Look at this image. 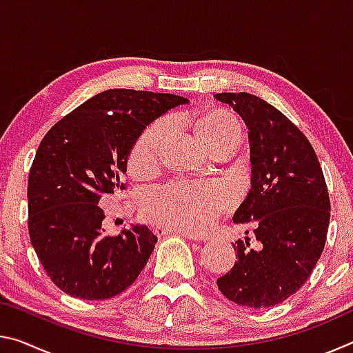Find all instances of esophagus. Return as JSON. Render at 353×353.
Returning a JSON list of instances; mask_svg holds the SVG:
<instances>
[{"label":"esophagus","mask_w":353,"mask_h":353,"mask_svg":"<svg viewBox=\"0 0 353 353\" xmlns=\"http://www.w3.org/2000/svg\"><path fill=\"white\" fill-rule=\"evenodd\" d=\"M154 230H155V234H157V235L177 234V235H182L183 238H187V240H191V241H199L201 240V238H198L194 234H190V232H185V230H181V229H172V227L157 225V227H154Z\"/></svg>","instance_id":"1"}]
</instances>
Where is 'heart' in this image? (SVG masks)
<instances>
[{
	"mask_svg": "<svg viewBox=\"0 0 353 353\" xmlns=\"http://www.w3.org/2000/svg\"><path fill=\"white\" fill-rule=\"evenodd\" d=\"M170 130V119L162 118L143 130L130 148L128 166L137 177H146L157 168L160 146ZM196 132L208 148L221 141L240 143V119L227 110H212L196 119ZM229 202V190L219 182L177 181L154 190L143 202V216L154 224L187 232L207 230Z\"/></svg>",
	"mask_w": 353,
	"mask_h": 353,
	"instance_id": "b5f03b06",
	"label": "heart"
}]
</instances>
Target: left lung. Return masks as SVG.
Here are the masks:
<instances>
[{
	"mask_svg": "<svg viewBox=\"0 0 353 353\" xmlns=\"http://www.w3.org/2000/svg\"><path fill=\"white\" fill-rule=\"evenodd\" d=\"M249 128L252 177L234 223H254L260 249L250 238L234 248L238 261L216 280L238 305L265 308L302 288L325 246L330 198L312 143L294 123L250 93H218ZM249 234V232H248Z\"/></svg>",
	"mask_w": 353,
	"mask_h": 353,
	"instance_id": "1",
	"label": "left lung"
}]
</instances>
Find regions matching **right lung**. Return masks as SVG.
Returning a JSON list of instances; mask_svg holds the SVG:
<instances>
[{
    "mask_svg": "<svg viewBox=\"0 0 353 353\" xmlns=\"http://www.w3.org/2000/svg\"><path fill=\"white\" fill-rule=\"evenodd\" d=\"M171 93L112 88L57 121L40 141L28 181L29 236L41 266L67 294L103 301L135 282L157 236L137 224L104 235L105 194L126 190L129 151L149 123L187 103Z\"/></svg>",
    "mask_w": 353,
    "mask_h": 353,
    "instance_id": "add662e5",
    "label": "right lung"
}]
</instances>
